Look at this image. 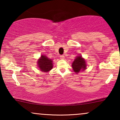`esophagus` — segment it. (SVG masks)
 I'll list each match as a JSON object with an SVG mask.
<instances>
[{"label": "esophagus", "mask_w": 120, "mask_h": 120, "mask_svg": "<svg viewBox=\"0 0 120 120\" xmlns=\"http://www.w3.org/2000/svg\"><path fill=\"white\" fill-rule=\"evenodd\" d=\"M60 58L61 59V60H64V59L65 58L64 56H63V55H61V56H60Z\"/></svg>", "instance_id": "obj_1"}]
</instances>
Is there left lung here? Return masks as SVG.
<instances>
[{
  "label": "left lung",
  "mask_w": 120,
  "mask_h": 120,
  "mask_svg": "<svg viewBox=\"0 0 120 120\" xmlns=\"http://www.w3.org/2000/svg\"><path fill=\"white\" fill-rule=\"evenodd\" d=\"M86 62L81 56H76L72 63V68L74 71L78 74L80 71H83L86 69Z\"/></svg>",
  "instance_id": "1"
}]
</instances>
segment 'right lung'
I'll return each instance as SVG.
<instances>
[{"mask_svg":"<svg viewBox=\"0 0 120 120\" xmlns=\"http://www.w3.org/2000/svg\"><path fill=\"white\" fill-rule=\"evenodd\" d=\"M51 59L45 55H41L38 60V66L41 71L48 72L53 68V63Z\"/></svg>","mask_w":120,"mask_h":120,"instance_id":"add662e5","label":"right lung"}]
</instances>
